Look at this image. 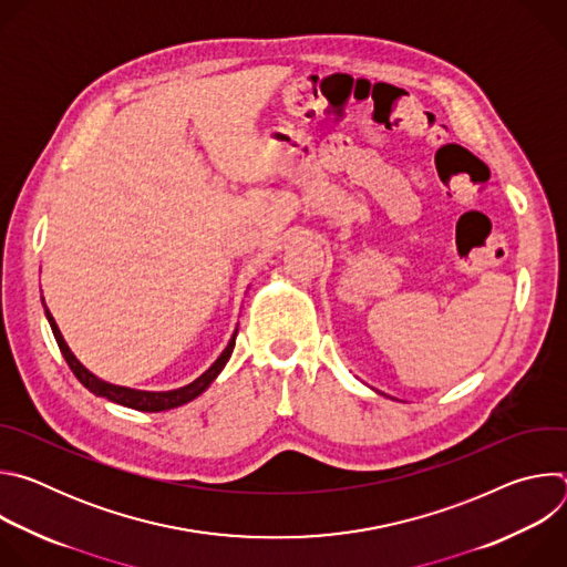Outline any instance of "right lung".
<instances>
[{"instance_id":"1","label":"right lung","mask_w":567,"mask_h":567,"mask_svg":"<svg viewBox=\"0 0 567 567\" xmlns=\"http://www.w3.org/2000/svg\"><path fill=\"white\" fill-rule=\"evenodd\" d=\"M44 309H47V307H44ZM47 318H49V322H51L53 337H55V341H58V348H60V352H62L66 365L71 368V372L75 374V379H78L80 383H83V385H85L90 392H94L96 396H105V399H110V401H114V403H121V406H127V409H134V411H143V413L171 411V409L182 406V403H188V401L195 399L197 394H202V392L210 385V381L221 372V368L226 365V361H228V357H230V352H233V348H235V334H237V330H235L233 339L228 341V346H226V350L219 354V359H217L199 379H195L193 383H188V385H184V388H179V390H171V392H143V390H130V388L112 385V383H105V381L96 379L90 370H85L83 365H80V361L71 354V350L66 348V343H64V339H62V334H60V330H58V326H55L53 316L49 313V309H47Z\"/></svg>"}]
</instances>
